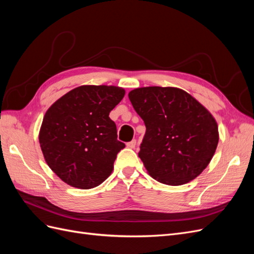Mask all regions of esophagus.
Returning <instances> with one entry per match:
<instances>
[{
	"mask_svg": "<svg viewBox=\"0 0 254 254\" xmlns=\"http://www.w3.org/2000/svg\"><path fill=\"white\" fill-rule=\"evenodd\" d=\"M135 145H136V140H132V141H130V142L127 143V147L134 148Z\"/></svg>",
	"mask_w": 254,
	"mask_h": 254,
	"instance_id": "esophagus-1",
	"label": "esophagus"
}]
</instances>
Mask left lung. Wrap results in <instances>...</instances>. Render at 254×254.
Segmentation results:
<instances>
[{
  "label": "left lung",
  "mask_w": 254,
  "mask_h": 254,
  "mask_svg": "<svg viewBox=\"0 0 254 254\" xmlns=\"http://www.w3.org/2000/svg\"><path fill=\"white\" fill-rule=\"evenodd\" d=\"M146 132L139 157L153 179L182 186L209 165L219 140L216 120L184 90L143 87L129 92Z\"/></svg>",
  "instance_id": "obj_1"
}]
</instances>
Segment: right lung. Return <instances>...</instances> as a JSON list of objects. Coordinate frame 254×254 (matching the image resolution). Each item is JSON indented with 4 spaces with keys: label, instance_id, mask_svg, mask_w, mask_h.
I'll return each mask as SVG.
<instances>
[{
    "label": "right lung",
    "instance_id": "obj_1",
    "mask_svg": "<svg viewBox=\"0 0 254 254\" xmlns=\"http://www.w3.org/2000/svg\"><path fill=\"white\" fill-rule=\"evenodd\" d=\"M125 95L115 86H80L67 92L45 112L39 143L45 162L68 186L81 190L103 183L113 171L118 141L110 111Z\"/></svg>",
    "mask_w": 254,
    "mask_h": 254
}]
</instances>
